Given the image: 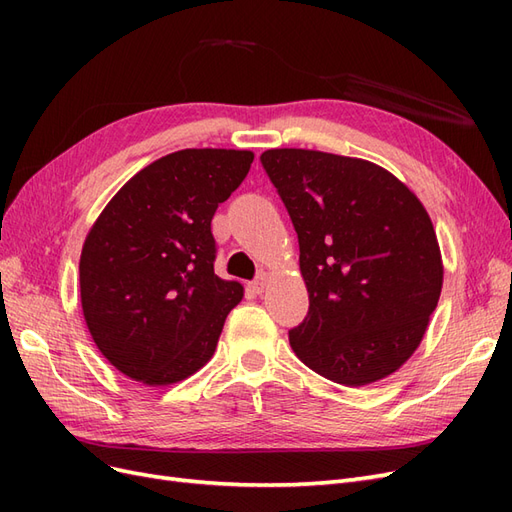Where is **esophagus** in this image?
<instances>
[{
	"instance_id": "1",
	"label": "esophagus",
	"mask_w": 512,
	"mask_h": 512,
	"mask_svg": "<svg viewBox=\"0 0 512 512\" xmlns=\"http://www.w3.org/2000/svg\"><path fill=\"white\" fill-rule=\"evenodd\" d=\"M267 282H269V273H267V271H260V273L256 275V280L252 282V290H254L256 294H262V292H265V288H267Z\"/></svg>"
}]
</instances>
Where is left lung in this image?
<instances>
[{
	"mask_svg": "<svg viewBox=\"0 0 512 512\" xmlns=\"http://www.w3.org/2000/svg\"><path fill=\"white\" fill-rule=\"evenodd\" d=\"M299 237L309 294L294 354L344 386L391 376L421 344L442 290L425 207L382 166L312 149L260 156Z\"/></svg>",
	"mask_w": 512,
	"mask_h": 512,
	"instance_id": "1",
	"label": "left lung"
}]
</instances>
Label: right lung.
Returning a JSON list of instances; mask_svg holds the SVG:
<instances>
[{"label": "right lung", "mask_w": 512, "mask_h": 512, "mask_svg": "<svg viewBox=\"0 0 512 512\" xmlns=\"http://www.w3.org/2000/svg\"><path fill=\"white\" fill-rule=\"evenodd\" d=\"M252 151L181 149L145 166L85 239L79 280L87 329L121 374L149 386L192 376L215 352L239 282L215 275L211 220Z\"/></svg>", "instance_id": "1"}]
</instances>
